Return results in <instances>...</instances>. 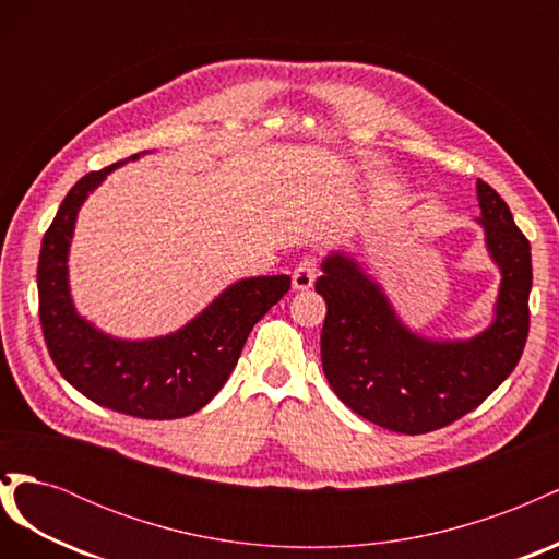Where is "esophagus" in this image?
<instances>
[{
	"instance_id": "esophagus-1",
	"label": "esophagus",
	"mask_w": 559,
	"mask_h": 559,
	"mask_svg": "<svg viewBox=\"0 0 559 559\" xmlns=\"http://www.w3.org/2000/svg\"><path fill=\"white\" fill-rule=\"evenodd\" d=\"M314 277H317V267H314V261L312 259H306L300 261L294 273H292V286L296 292H308L310 286L314 284Z\"/></svg>"
}]
</instances>
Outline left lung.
Instances as JSON below:
<instances>
[{"instance_id":"left-lung-1","label":"left lung","mask_w":559,"mask_h":559,"mask_svg":"<svg viewBox=\"0 0 559 559\" xmlns=\"http://www.w3.org/2000/svg\"><path fill=\"white\" fill-rule=\"evenodd\" d=\"M485 249L499 267L492 321L471 337L411 329L384 286L345 247L329 251L314 284L326 300L321 366L347 408L399 433H427L471 413L513 373L530 333L532 253L509 205L476 183Z\"/></svg>"}]
</instances>
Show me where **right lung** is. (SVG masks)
Instances as JSON below:
<instances>
[{
    "mask_svg": "<svg viewBox=\"0 0 559 559\" xmlns=\"http://www.w3.org/2000/svg\"><path fill=\"white\" fill-rule=\"evenodd\" d=\"M74 183L41 240L39 319L50 359L79 392L116 413L177 419L207 405L233 373L253 324L289 292V275L245 277L228 284L207 308L173 333L116 337L83 317L72 298L70 249L79 210L88 195L130 160Z\"/></svg>",
    "mask_w": 559,
    "mask_h": 559,
    "instance_id": "obj_1",
    "label": "right lung"
}]
</instances>
